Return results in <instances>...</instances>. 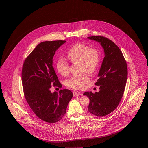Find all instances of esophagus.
<instances>
[{
	"label": "esophagus",
	"instance_id": "obj_1",
	"mask_svg": "<svg viewBox=\"0 0 148 148\" xmlns=\"http://www.w3.org/2000/svg\"><path fill=\"white\" fill-rule=\"evenodd\" d=\"M73 95H74V97H76V96L81 95H82V94L80 92H77V91H74V92H73Z\"/></svg>",
	"mask_w": 148,
	"mask_h": 148
}]
</instances>
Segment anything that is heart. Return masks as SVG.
<instances>
[{"label":"heart","mask_w":148,"mask_h":148,"mask_svg":"<svg viewBox=\"0 0 148 148\" xmlns=\"http://www.w3.org/2000/svg\"><path fill=\"white\" fill-rule=\"evenodd\" d=\"M67 57L72 63L80 62L82 72L93 74L97 70L100 63V53L96 49H90L87 45L79 43L74 45L67 52ZM57 71L63 76L69 74V66L66 59L59 58L56 63ZM89 75L84 73L79 76L71 77L66 81V85L73 89H82L89 81Z\"/></svg>","instance_id":"b5f03b06"}]
</instances>
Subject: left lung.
<instances>
[{
    "label": "left lung",
    "instance_id": "8db88e82",
    "mask_svg": "<svg viewBox=\"0 0 148 148\" xmlns=\"http://www.w3.org/2000/svg\"><path fill=\"white\" fill-rule=\"evenodd\" d=\"M87 38L100 44L105 56L95 83L100 86L99 92H86L83 94L90 100L88 112L103 117L113 112L123 95L127 77V63L119 47L110 39L101 36Z\"/></svg>",
    "mask_w": 148,
    "mask_h": 148
}]
</instances>
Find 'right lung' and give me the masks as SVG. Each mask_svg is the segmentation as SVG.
<instances>
[{
    "mask_svg": "<svg viewBox=\"0 0 148 148\" xmlns=\"http://www.w3.org/2000/svg\"><path fill=\"white\" fill-rule=\"evenodd\" d=\"M65 42H40L27 58L22 68V84L29 106L38 118L50 123L62 119L73 96L68 89L50 91L51 85L62 88L53 66V58Z\"/></svg>",
    "mask_w": 148,
    "mask_h": 148,
    "instance_id": "obj_1",
    "label": "right lung"
}]
</instances>
